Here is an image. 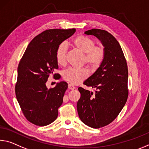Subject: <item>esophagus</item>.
I'll return each mask as SVG.
<instances>
[{"mask_svg":"<svg viewBox=\"0 0 149 149\" xmlns=\"http://www.w3.org/2000/svg\"><path fill=\"white\" fill-rule=\"evenodd\" d=\"M68 88L71 89V90H74V89H75V87L74 86H73L72 84H69L68 85Z\"/></svg>","mask_w":149,"mask_h":149,"instance_id":"1","label":"esophagus"}]
</instances>
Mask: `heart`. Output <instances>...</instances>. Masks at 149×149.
I'll return each instance as SVG.
<instances>
[{"label":"heart","mask_w":149,"mask_h":149,"mask_svg":"<svg viewBox=\"0 0 149 149\" xmlns=\"http://www.w3.org/2000/svg\"><path fill=\"white\" fill-rule=\"evenodd\" d=\"M72 44L77 49L84 54L83 62L91 68L96 69L103 62L105 58V49L101 46H95V42L90 38L80 35L73 40ZM67 44L64 42L58 45L56 51V60L58 65H63L65 63ZM89 74L86 68H69L64 71L63 79L73 84H77L86 79Z\"/></svg>","instance_id":"obj_1"}]
</instances>
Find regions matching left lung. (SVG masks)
Masks as SVG:
<instances>
[{
    "instance_id": "1",
    "label": "left lung",
    "mask_w": 149,
    "mask_h": 149,
    "mask_svg": "<svg viewBox=\"0 0 149 149\" xmlns=\"http://www.w3.org/2000/svg\"><path fill=\"white\" fill-rule=\"evenodd\" d=\"M100 40L105 58L95 72L84 84L93 92L79 87L81 97L77 103L79 117L86 125L98 129L111 123L121 112L128 97V68L121 47L115 38L103 30L85 32Z\"/></svg>"
}]
</instances>
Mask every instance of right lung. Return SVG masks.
<instances>
[{
	"label": "right lung",
	"instance_id": "obj_1",
	"mask_svg": "<svg viewBox=\"0 0 149 149\" xmlns=\"http://www.w3.org/2000/svg\"><path fill=\"white\" fill-rule=\"evenodd\" d=\"M75 32V28L45 30L32 39L20 61L16 99L25 117L36 125H48L58 117L68 84L60 81L48 89L46 83L49 76L58 75L54 72L58 68L55 57L58 45Z\"/></svg>",
	"mask_w": 149,
	"mask_h": 149
}]
</instances>
